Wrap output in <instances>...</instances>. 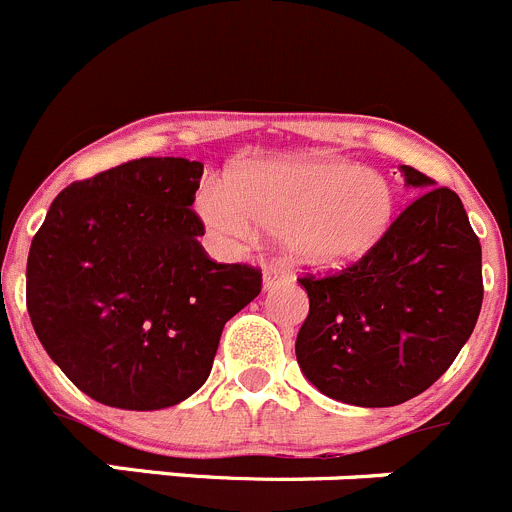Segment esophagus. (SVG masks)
<instances>
[{"label": "esophagus", "instance_id": "obj_1", "mask_svg": "<svg viewBox=\"0 0 512 512\" xmlns=\"http://www.w3.org/2000/svg\"><path fill=\"white\" fill-rule=\"evenodd\" d=\"M292 279V274H289L287 269H282V266H269V269L264 271V289L269 292V289L279 287V284L289 282Z\"/></svg>", "mask_w": 512, "mask_h": 512}]
</instances>
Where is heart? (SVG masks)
<instances>
[{"mask_svg": "<svg viewBox=\"0 0 512 512\" xmlns=\"http://www.w3.org/2000/svg\"><path fill=\"white\" fill-rule=\"evenodd\" d=\"M207 228L228 243L256 238V223L279 233L295 264L341 269L364 259L395 220V192L377 171L328 158H284L246 166L228 187L197 197Z\"/></svg>", "mask_w": 512, "mask_h": 512, "instance_id": "1", "label": "heart"}]
</instances>
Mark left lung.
Wrapping results in <instances>:
<instances>
[{
  "label": "left lung",
  "instance_id": "obj_1",
  "mask_svg": "<svg viewBox=\"0 0 512 512\" xmlns=\"http://www.w3.org/2000/svg\"><path fill=\"white\" fill-rule=\"evenodd\" d=\"M418 192L364 259L300 279L310 312L297 364L323 395L392 408L441 377L482 310V246L459 194L402 166Z\"/></svg>",
  "mask_w": 512,
  "mask_h": 512
}]
</instances>
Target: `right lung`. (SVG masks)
Here are the masks:
<instances>
[{"instance_id":"add662e5","label":"right lung","mask_w":512,"mask_h":512,"mask_svg":"<svg viewBox=\"0 0 512 512\" xmlns=\"http://www.w3.org/2000/svg\"><path fill=\"white\" fill-rule=\"evenodd\" d=\"M200 161L135 158L53 200L27 256V312L61 372L122 410L179 405L207 382L261 271L217 264L192 210Z\"/></svg>"}]
</instances>
